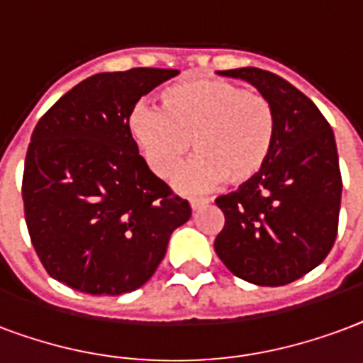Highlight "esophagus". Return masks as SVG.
<instances>
[{"mask_svg": "<svg viewBox=\"0 0 363 363\" xmlns=\"http://www.w3.org/2000/svg\"><path fill=\"white\" fill-rule=\"evenodd\" d=\"M209 200H206V198H190V206H192V209H200L203 208V206H208Z\"/></svg>", "mask_w": 363, "mask_h": 363, "instance_id": "obj_1", "label": "esophagus"}]
</instances>
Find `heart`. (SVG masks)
<instances>
[{
    "instance_id": "heart-1",
    "label": "heart",
    "mask_w": 363,
    "mask_h": 363,
    "mask_svg": "<svg viewBox=\"0 0 363 363\" xmlns=\"http://www.w3.org/2000/svg\"><path fill=\"white\" fill-rule=\"evenodd\" d=\"M128 130L150 169L169 179L192 146L196 157L177 174V186L196 192L225 181L246 184L262 173L277 134L264 94L223 79H189L160 94V111L134 107Z\"/></svg>"
}]
</instances>
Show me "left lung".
<instances>
[{
    "label": "left lung",
    "instance_id": "8db88e82",
    "mask_svg": "<svg viewBox=\"0 0 363 363\" xmlns=\"http://www.w3.org/2000/svg\"><path fill=\"white\" fill-rule=\"evenodd\" d=\"M219 74L248 80L269 99L277 134L262 173L216 200L225 216L216 252L248 283L289 284L318 267L337 238L342 177L335 134L315 104L277 74L256 67Z\"/></svg>",
    "mask_w": 363,
    "mask_h": 363
}]
</instances>
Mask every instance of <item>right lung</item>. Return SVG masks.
Masks as SVG:
<instances>
[{"mask_svg":"<svg viewBox=\"0 0 363 363\" xmlns=\"http://www.w3.org/2000/svg\"><path fill=\"white\" fill-rule=\"evenodd\" d=\"M138 67L99 72L59 98L32 133L24 221L45 271L74 291L140 289L192 209L157 179L128 130L136 101L177 77Z\"/></svg>","mask_w":363,"mask_h":363,"instance_id":"1","label":"right lung"}]
</instances>
